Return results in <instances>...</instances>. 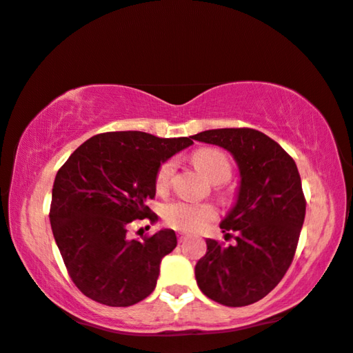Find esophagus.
I'll return each mask as SVG.
<instances>
[{"label": "esophagus", "instance_id": "obj_1", "mask_svg": "<svg viewBox=\"0 0 353 353\" xmlns=\"http://www.w3.org/2000/svg\"><path fill=\"white\" fill-rule=\"evenodd\" d=\"M188 238H190V234L188 233H178V241H180V243H185Z\"/></svg>", "mask_w": 353, "mask_h": 353}]
</instances>
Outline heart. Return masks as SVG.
<instances>
[{"mask_svg": "<svg viewBox=\"0 0 353 353\" xmlns=\"http://www.w3.org/2000/svg\"><path fill=\"white\" fill-rule=\"evenodd\" d=\"M191 161L197 170L212 183H223L231 175V161L223 151L216 148H202L191 156ZM175 173V162L165 161L159 167L156 175V186L159 191H165L170 186V181ZM163 220L172 228L183 231L201 230L205 223L215 219L216 212L214 205L196 204L188 201H172L163 207Z\"/></svg>", "mask_w": 353, "mask_h": 353, "instance_id": "heart-1", "label": "heart"}]
</instances>
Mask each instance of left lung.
I'll list each match as a JSON object with an SVG mask.
<instances>
[{"label": "left lung", "mask_w": 353, "mask_h": 353, "mask_svg": "<svg viewBox=\"0 0 353 353\" xmlns=\"http://www.w3.org/2000/svg\"><path fill=\"white\" fill-rule=\"evenodd\" d=\"M191 138L226 149L241 178L233 209L220 223L236 243L205 241L194 268L197 286L221 305H250L273 291L292 263L305 219L301 175L294 159L259 130H207Z\"/></svg>", "instance_id": "1"}]
</instances>
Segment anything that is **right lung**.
I'll list each match as a JSON object with an SVG mask.
<instances>
[{
    "label": "right lung",
    "mask_w": 353,
    "mask_h": 353,
    "mask_svg": "<svg viewBox=\"0 0 353 353\" xmlns=\"http://www.w3.org/2000/svg\"><path fill=\"white\" fill-rule=\"evenodd\" d=\"M191 137L109 132L77 148L57 172L50 220L75 286L109 307H130L157 284L161 262L176 248L173 230L130 239L133 220H157L148 207L159 167L191 146Z\"/></svg>",
    "instance_id": "add662e5"
}]
</instances>
